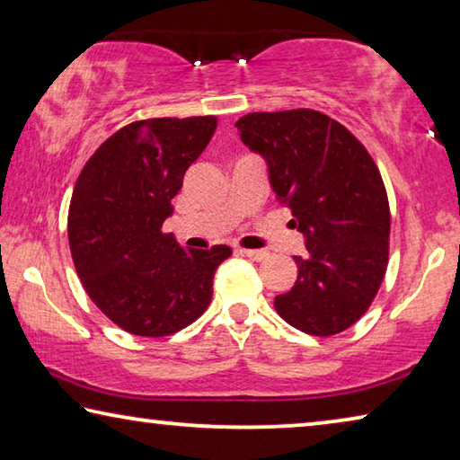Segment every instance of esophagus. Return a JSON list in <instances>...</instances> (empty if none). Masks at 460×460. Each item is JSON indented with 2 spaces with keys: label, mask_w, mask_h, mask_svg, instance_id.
Listing matches in <instances>:
<instances>
[{
  "label": "esophagus",
  "mask_w": 460,
  "mask_h": 460,
  "mask_svg": "<svg viewBox=\"0 0 460 460\" xmlns=\"http://www.w3.org/2000/svg\"><path fill=\"white\" fill-rule=\"evenodd\" d=\"M241 255H245V258L253 260V261H263L268 258V252L266 249H239Z\"/></svg>",
  "instance_id": "1"
}]
</instances>
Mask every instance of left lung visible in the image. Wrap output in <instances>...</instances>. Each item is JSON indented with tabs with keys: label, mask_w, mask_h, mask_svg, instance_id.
<instances>
[{
	"label": "left lung",
	"mask_w": 460,
	"mask_h": 460,
	"mask_svg": "<svg viewBox=\"0 0 460 460\" xmlns=\"http://www.w3.org/2000/svg\"><path fill=\"white\" fill-rule=\"evenodd\" d=\"M241 142L268 164L271 190L294 215L306 253L298 278L276 296V313L314 337H331L365 314L385 276L389 205L363 144L314 109L249 113Z\"/></svg>",
	"instance_id": "left-lung-1"
}]
</instances>
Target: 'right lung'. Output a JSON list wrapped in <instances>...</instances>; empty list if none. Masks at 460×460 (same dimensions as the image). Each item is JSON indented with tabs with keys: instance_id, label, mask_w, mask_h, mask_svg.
Wrapping results in <instances>:
<instances>
[{
	"instance_id": "obj_1",
	"label": "right lung",
	"mask_w": 460,
	"mask_h": 460,
	"mask_svg": "<svg viewBox=\"0 0 460 460\" xmlns=\"http://www.w3.org/2000/svg\"><path fill=\"white\" fill-rule=\"evenodd\" d=\"M217 118L134 121L105 139L75 184L68 245L84 290L109 321L166 337L205 313L227 245L184 249L162 225Z\"/></svg>"
}]
</instances>
